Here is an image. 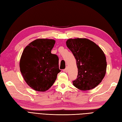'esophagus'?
I'll use <instances>...</instances> for the list:
<instances>
[{"label":"esophagus","mask_w":122,"mask_h":122,"mask_svg":"<svg viewBox=\"0 0 122 122\" xmlns=\"http://www.w3.org/2000/svg\"><path fill=\"white\" fill-rule=\"evenodd\" d=\"M63 71L65 72H66V73L67 72V71H68V68H67V67H66V69H65L63 70Z\"/></svg>","instance_id":"34e87169"}]
</instances>
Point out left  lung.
I'll use <instances>...</instances> for the list:
<instances>
[{
    "label": "left lung",
    "mask_w": 122,
    "mask_h": 122,
    "mask_svg": "<svg viewBox=\"0 0 122 122\" xmlns=\"http://www.w3.org/2000/svg\"><path fill=\"white\" fill-rule=\"evenodd\" d=\"M66 45L74 56L78 69L77 78L73 81V85L83 91L97 86L107 70L106 57L102 50L87 38H70Z\"/></svg>",
    "instance_id": "obj_1"
}]
</instances>
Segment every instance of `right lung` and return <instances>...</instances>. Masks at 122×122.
<instances>
[{
  "label": "right lung",
  "mask_w": 122,
  "mask_h": 122,
  "mask_svg": "<svg viewBox=\"0 0 122 122\" xmlns=\"http://www.w3.org/2000/svg\"><path fill=\"white\" fill-rule=\"evenodd\" d=\"M55 42L52 39H37L22 52L20 60L21 73L26 84L36 91L49 89L61 71L58 56L51 53Z\"/></svg>",
  "instance_id": "obj_1"
}]
</instances>
